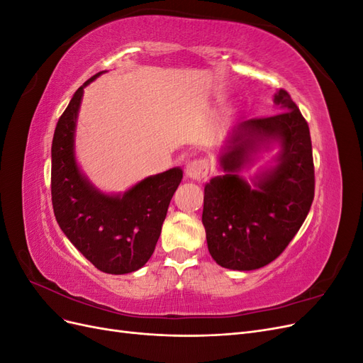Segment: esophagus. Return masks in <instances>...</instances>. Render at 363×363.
<instances>
[{
  "mask_svg": "<svg viewBox=\"0 0 363 363\" xmlns=\"http://www.w3.org/2000/svg\"><path fill=\"white\" fill-rule=\"evenodd\" d=\"M211 162L208 159H195L186 164V175L192 180H203L211 172Z\"/></svg>",
  "mask_w": 363,
  "mask_h": 363,
  "instance_id": "1",
  "label": "esophagus"
}]
</instances>
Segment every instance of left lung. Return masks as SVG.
I'll return each mask as SVG.
<instances>
[{"label":"left lung","mask_w":363,"mask_h":363,"mask_svg":"<svg viewBox=\"0 0 363 363\" xmlns=\"http://www.w3.org/2000/svg\"><path fill=\"white\" fill-rule=\"evenodd\" d=\"M283 112L239 123L221 156L223 177L204 188L203 225L211 256L228 269L251 271L268 265L289 245L311 211L315 195L312 140L307 121L291 95L274 96ZM282 145L278 167L262 174L257 190L238 171L263 141Z\"/></svg>","instance_id":"obj_1"}]
</instances>
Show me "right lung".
<instances>
[{
	"label": "right lung",
	"mask_w": 363,
	"mask_h": 363,
	"mask_svg": "<svg viewBox=\"0 0 363 363\" xmlns=\"http://www.w3.org/2000/svg\"><path fill=\"white\" fill-rule=\"evenodd\" d=\"M77 89L57 121L51 147V200L62 232L92 265L107 274H127L151 257L174 192L180 168L152 175L123 196L98 192L74 157V131L83 87Z\"/></svg>",
	"instance_id": "1"
}]
</instances>
